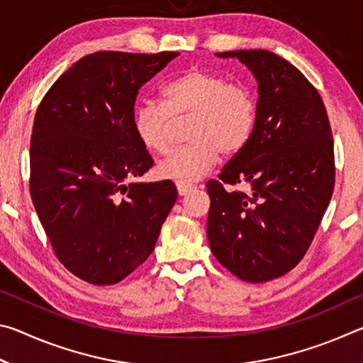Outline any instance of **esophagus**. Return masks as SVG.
I'll list each match as a JSON object with an SVG mask.
<instances>
[{"instance_id":"34e87169","label":"esophagus","mask_w":363,"mask_h":363,"mask_svg":"<svg viewBox=\"0 0 363 363\" xmlns=\"http://www.w3.org/2000/svg\"><path fill=\"white\" fill-rule=\"evenodd\" d=\"M176 189H177V194H179V195H187V194L192 192L195 187L189 182H176Z\"/></svg>"}]
</instances>
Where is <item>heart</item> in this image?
<instances>
[{
	"label": "heart",
	"instance_id": "heart-1",
	"mask_svg": "<svg viewBox=\"0 0 363 363\" xmlns=\"http://www.w3.org/2000/svg\"><path fill=\"white\" fill-rule=\"evenodd\" d=\"M187 140L158 164V176L194 182L211 171L219 155L233 157L250 143L257 101L250 86L232 83L205 69L184 72L163 88V104L147 99L134 110L133 125L145 149L164 155L173 145L174 121L189 120Z\"/></svg>",
	"mask_w": 363,
	"mask_h": 363
}]
</instances>
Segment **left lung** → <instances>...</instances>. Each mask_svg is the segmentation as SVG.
<instances>
[{
	"instance_id": "1",
	"label": "left lung",
	"mask_w": 363,
	"mask_h": 363,
	"mask_svg": "<svg viewBox=\"0 0 363 363\" xmlns=\"http://www.w3.org/2000/svg\"><path fill=\"white\" fill-rule=\"evenodd\" d=\"M237 57L257 79V118L247 147L206 182L211 251L250 284L277 279L309 250L335 189L327 108L296 67L266 49L218 52ZM247 183L249 190L225 191Z\"/></svg>"
}]
</instances>
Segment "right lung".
<instances>
[{"mask_svg":"<svg viewBox=\"0 0 363 363\" xmlns=\"http://www.w3.org/2000/svg\"><path fill=\"white\" fill-rule=\"evenodd\" d=\"M177 56L93 52L36 108L30 195L57 259L88 284L113 285L136 270L177 199L171 181H133L153 167L133 125L138 93Z\"/></svg>","mask_w":363,"mask_h":363,"instance_id":"obj_1","label":"right lung"}]
</instances>
